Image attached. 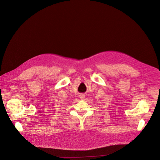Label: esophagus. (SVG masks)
Returning <instances> with one entry per match:
<instances>
[{
    "label": "esophagus",
    "instance_id": "1",
    "mask_svg": "<svg viewBox=\"0 0 160 160\" xmlns=\"http://www.w3.org/2000/svg\"><path fill=\"white\" fill-rule=\"evenodd\" d=\"M79 97L81 98V99L83 100L84 98H85V97H86V95H85L84 93H81V94L79 95Z\"/></svg>",
    "mask_w": 160,
    "mask_h": 160
}]
</instances>
